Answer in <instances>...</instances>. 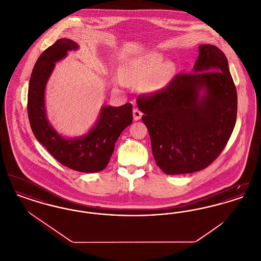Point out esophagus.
Returning a JSON list of instances; mask_svg holds the SVG:
<instances>
[{"mask_svg": "<svg viewBox=\"0 0 261 261\" xmlns=\"http://www.w3.org/2000/svg\"><path fill=\"white\" fill-rule=\"evenodd\" d=\"M142 115H143V113L140 112L138 109H135V110L133 111V117H134L135 120H139V119L142 117Z\"/></svg>", "mask_w": 261, "mask_h": 261, "instance_id": "esophagus-1", "label": "esophagus"}]
</instances>
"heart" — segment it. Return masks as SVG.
I'll list each match as a JSON object with an SVG mask.
<instances>
[{
  "instance_id": "obj_1",
  "label": "heart",
  "mask_w": 261,
  "mask_h": 261,
  "mask_svg": "<svg viewBox=\"0 0 261 261\" xmlns=\"http://www.w3.org/2000/svg\"><path fill=\"white\" fill-rule=\"evenodd\" d=\"M128 76L138 84L144 83V90L156 93L167 87L175 74L172 62H164L162 54L151 51L134 58L126 65Z\"/></svg>"
}]
</instances>
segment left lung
<instances>
[{"label":"left lung","instance_id":"8db88e82","mask_svg":"<svg viewBox=\"0 0 261 261\" xmlns=\"http://www.w3.org/2000/svg\"><path fill=\"white\" fill-rule=\"evenodd\" d=\"M199 51L191 73L176 75L162 91L137 99L153 158L168 175L208 166L236 124L237 90L226 56L210 44Z\"/></svg>","mask_w":261,"mask_h":261}]
</instances>
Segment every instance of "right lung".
Masks as SVG:
<instances>
[{
  "label": "right lung",
  "mask_w": 261,
  "mask_h": 261,
  "mask_svg": "<svg viewBox=\"0 0 261 261\" xmlns=\"http://www.w3.org/2000/svg\"><path fill=\"white\" fill-rule=\"evenodd\" d=\"M78 49L73 40L62 38L41 54L29 81L27 112L34 136L58 162L76 171L95 173L106 168L115 142L132 123V105L102 106L96 123L82 136H62L53 127L45 107L46 86L56 62L66 58L68 51Z\"/></svg>",
  "instance_id": "add662e5"
}]
</instances>
